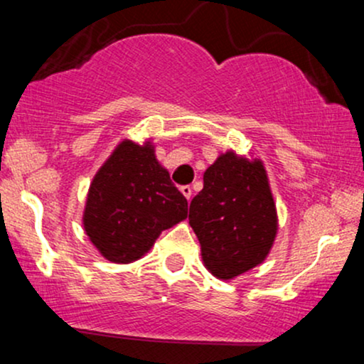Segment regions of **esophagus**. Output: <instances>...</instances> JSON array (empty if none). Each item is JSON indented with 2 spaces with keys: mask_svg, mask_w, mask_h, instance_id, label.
Instances as JSON below:
<instances>
[{
  "mask_svg": "<svg viewBox=\"0 0 364 364\" xmlns=\"http://www.w3.org/2000/svg\"><path fill=\"white\" fill-rule=\"evenodd\" d=\"M181 193L186 196V200H190V198H191V186H190V185L181 186Z\"/></svg>",
  "mask_w": 364,
  "mask_h": 364,
  "instance_id": "esophagus-1",
  "label": "esophagus"
}]
</instances>
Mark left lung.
Instances as JSON below:
<instances>
[{"label":"left lung","mask_w":364,"mask_h":364,"mask_svg":"<svg viewBox=\"0 0 364 364\" xmlns=\"http://www.w3.org/2000/svg\"><path fill=\"white\" fill-rule=\"evenodd\" d=\"M203 263L217 279L236 277L265 260L277 232V214L260 161L225 152L203 174L190 203Z\"/></svg>","instance_id":"left-lung-1"}]
</instances>
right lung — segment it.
<instances>
[{
    "instance_id": "obj_1",
    "label": "right lung",
    "mask_w": 364,
    "mask_h": 364,
    "mask_svg": "<svg viewBox=\"0 0 364 364\" xmlns=\"http://www.w3.org/2000/svg\"><path fill=\"white\" fill-rule=\"evenodd\" d=\"M186 215V198L157 162L152 145L124 140L92 181L83 228L102 257L129 263Z\"/></svg>"
}]
</instances>
